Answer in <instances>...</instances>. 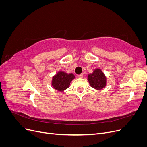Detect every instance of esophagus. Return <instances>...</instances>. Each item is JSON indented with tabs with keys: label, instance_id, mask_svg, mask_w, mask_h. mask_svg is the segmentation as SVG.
I'll use <instances>...</instances> for the list:
<instances>
[{
	"label": "esophagus",
	"instance_id": "obj_1",
	"mask_svg": "<svg viewBox=\"0 0 147 147\" xmlns=\"http://www.w3.org/2000/svg\"><path fill=\"white\" fill-rule=\"evenodd\" d=\"M78 77L79 78H83V75L82 74H80V75H78Z\"/></svg>",
	"mask_w": 147,
	"mask_h": 147
}]
</instances>
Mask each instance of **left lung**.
I'll list each match as a JSON object with an SVG mask.
<instances>
[{
	"instance_id": "8db88e82",
	"label": "left lung",
	"mask_w": 147,
	"mask_h": 147,
	"mask_svg": "<svg viewBox=\"0 0 147 147\" xmlns=\"http://www.w3.org/2000/svg\"><path fill=\"white\" fill-rule=\"evenodd\" d=\"M88 80L90 86L96 90H102L106 86V77L99 69H95L92 74H89Z\"/></svg>"
}]
</instances>
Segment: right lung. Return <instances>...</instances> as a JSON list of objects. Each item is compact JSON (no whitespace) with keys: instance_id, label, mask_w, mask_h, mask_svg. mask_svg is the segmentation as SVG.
I'll list each match as a JSON object with an SVG mask.
<instances>
[{"instance_id":"obj_1","label":"right lung","mask_w":147,"mask_h":147,"mask_svg":"<svg viewBox=\"0 0 147 147\" xmlns=\"http://www.w3.org/2000/svg\"><path fill=\"white\" fill-rule=\"evenodd\" d=\"M74 78L75 75L72 74H67L63 71H59L53 77L52 86L57 91H63L69 88L70 82Z\"/></svg>"}]
</instances>
